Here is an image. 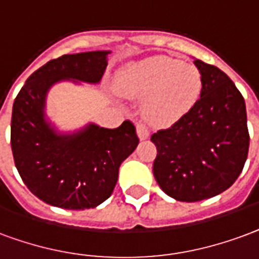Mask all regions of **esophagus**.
Here are the masks:
<instances>
[{"label":"esophagus","mask_w":259,"mask_h":259,"mask_svg":"<svg viewBox=\"0 0 259 259\" xmlns=\"http://www.w3.org/2000/svg\"><path fill=\"white\" fill-rule=\"evenodd\" d=\"M136 130H137V136L140 140H145L149 137V129L148 126L143 122H139L136 124Z\"/></svg>","instance_id":"34e87169"}]
</instances>
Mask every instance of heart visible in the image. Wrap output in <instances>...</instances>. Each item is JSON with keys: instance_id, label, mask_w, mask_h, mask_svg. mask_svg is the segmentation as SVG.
Instances as JSON below:
<instances>
[{"instance_id": "1", "label": "heart", "mask_w": 259, "mask_h": 259, "mask_svg": "<svg viewBox=\"0 0 259 259\" xmlns=\"http://www.w3.org/2000/svg\"><path fill=\"white\" fill-rule=\"evenodd\" d=\"M116 88L122 95H147L143 103L145 119L155 126H167L196 104L202 92V75L191 63L155 56L124 68Z\"/></svg>"}]
</instances>
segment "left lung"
<instances>
[{
    "label": "left lung",
    "mask_w": 259,
    "mask_h": 259,
    "mask_svg": "<svg viewBox=\"0 0 259 259\" xmlns=\"http://www.w3.org/2000/svg\"><path fill=\"white\" fill-rule=\"evenodd\" d=\"M193 63L202 75L200 99L170 127L151 136L158 149L155 180L180 202L227 191L242 173L250 145L242 93L218 67Z\"/></svg>",
    "instance_id": "left-lung-1"
}]
</instances>
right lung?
<instances>
[{"mask_svg":"<svg viewBox=\"0 0 259 259\" xmlns=\"http://www.w3.org/2000/svg\"><path fill=\"white\" fill-rule=\"evenodd\" d=\"M110 52L64 55L34 71L15 99L11 147L23 183L38 199L67 210H85L110 198L120 163L139 145L135 124L116 129L89 124L79 133L56 135L45 120V96L60 79L97 83Z\"/></svg>","mask_w":259,"mask_h":259,"instance_id":"1","label":"right lung"}]
</instances>
